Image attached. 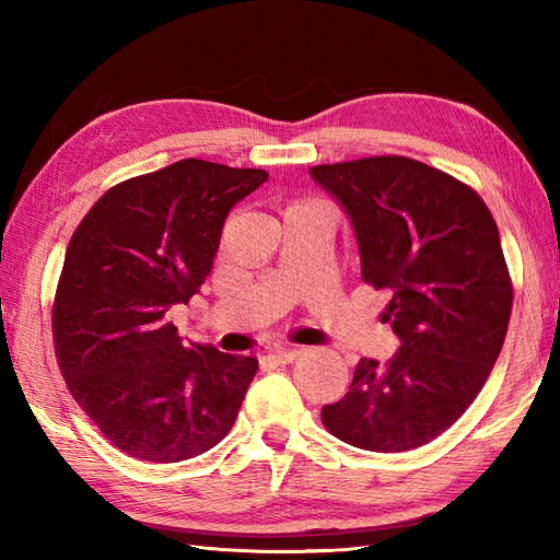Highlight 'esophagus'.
I'll use <instances>...</instances> for the list:
<instances>
[{
	"label": "esophagus",
	"mask_w": 560,
	"mask_h": 560,
	"mask_svg": "<svg viewBox=\"0 0 560 560\" xmlns=\"http://www.w3.org/2000/svg\"><path fill=\"white\" fill-rule=\"evenodd\" d=\"M301 353H303V349H299V347H283V349L271 351L269 359L277 365H287V363H293L295 359H299Z\"/></svg>",
	"instance_id": "esophagus-1"
}]
</instances>
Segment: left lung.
<instances>
[{
	"label": "left lung",
	"mask_w": 560,
	"mask_h": 560,
	"mask_svg": "<svg viewBox=\"0 0 560 560\" xmlns=\"http://www.w3.org/2000/svg\"><path fill=\"white\" fill-rule=\"evenodd\" d=\"M361 249V277L392 299L401 347L361 359L323 423L343 443L404 452L431 443L477 399L508 335L513 281L501 235L469 185L407 156L315 165Z\"/></svg>",
	"instance_id": "8db88e82"
}]
</instances>
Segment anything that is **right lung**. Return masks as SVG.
<instances>
[{
	"label": "right lung",
	"instance_id": "add662e5",
	"mask_svg": "<svg viewBox=\"0 0 560 560\" xmlns=\"http://www.w3.org/2000/svg\"><path fill=\"white\" fill-rule=\"evenodd\" d=\"M267 171L185 159L110 187L67 245L52 339L71 397L141 462H183L235 423L255 355L183 343L165 313L209 277L231 207Z\"/></svg>",
	"mask_w": 560,
	"mask_h": 560
}]
</instances>
